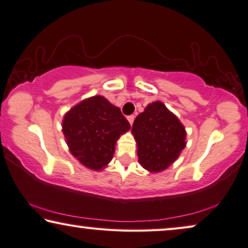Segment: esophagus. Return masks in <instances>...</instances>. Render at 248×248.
<instances>
[{
    "label": "esophagus",
    "instance_id": "1",
    "mask_svg": "<svg viewBox=\"0 0 248 248\" xmlns=\"http://www.w3.org/2000/svg\"><path fill=\"white\" fill-rule=\"evenodd\" d=\"M127 119H128V121H129V124H134L135 117H134V116H128V117H127Z\"/></svg>",
    "mask_w": 248,
    "mask_h": 248
}]
</instances>
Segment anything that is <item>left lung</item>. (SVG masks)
<instances>
[{
	"mask_svg": "<svg viewBox=\"0 0 248 248\" xmlns=\"http://www.w3.org/2000/svg\"><path fill=\"white\" fill-rule=\"evenodd\" d=\"M138 162L151 173H159L179 158L186 146V131L175 114L160 101L149 103L132 124Z\"/></svg>",
	"mask_w": 248,
	"mask_h": 248,
	"instance_id": "1",
	"label": "left lung"
}]
</instances>
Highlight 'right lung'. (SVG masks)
Wrapping results in <instances>:
<instances>
[{"label":"right lung","mask_w":248,"mask_h":248,"mask_svg":"<svg viewBox=\"0 0 248 248\" xmlns=\"http://www.w3.org/2000/svg\"><path fill=\"white\" fill-rule=\"evenodd\" d=\"M62 128L71 154L88 169L101 170L111 162L117 140L130 130V124L119 108L94 95L67 111Z\"/></svg>","instance_id":"1"}]
</instances>
